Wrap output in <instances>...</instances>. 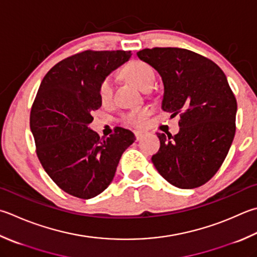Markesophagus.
Wrapping results in <instances>:
<instances>
[{"label": "esophagus", "mask_w": 257, "mask_h": 257, "mask_svg": "<svg viewBox=\"0 0 257 257\" xmlns=\"http://www.w3.org/2000/svg\"><path fill=\"white\" fill-rule=\"evenodd\" d=\"M134 134H135V138H137L138 141H140V140L143 139L144 137H147L148 132L147 131H135Z\"/></svg>", "instance_id": "1"}]
</instances>
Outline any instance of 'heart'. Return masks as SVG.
<instances>
[{
  "mask_svg": "<svg viewBox=\"0 0 257 257\" xmlns=\"http://www.w3.org/2000/svg\"><path fill=\"white\" fill-rule=\"evenodd\" d=\"M124 76L138 86L140 89L144 90L148 87L153 86L154 83V70L147 62L141 60L131 61L124 68ZM99 97L101 101H108L113 94V79L112 77H106L99 85ZM148 108H137L128 112L124 116L126 123L133 126H143L147 122L149 115Z\"/></svg>",
  "mask_w": 257,
  "mask_h": 257,
  "instance_id": "1",
  "label": "heart"
}]
</instances>
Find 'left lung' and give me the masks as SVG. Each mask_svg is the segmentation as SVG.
Segmentation results:
<instances>
[{"label": "left lung", "instance_id": "obj_1", "mask_svg": "<svg viewBox=\"0 0 257 257\" xmlns=\"http://www.w3.org/2000/svg\"><path fill=\"white\" fill-rule=\"evenodd\" d=\"M137 55L161 76V108L181 117L174 137L158 134L161 147L152 157L154 167L174 187H200L218 171L236 131L237 103L224 71L180 48L143 49Z\"/></svg>", "mask_w": 257, "mask_h": 257}]
</instances>
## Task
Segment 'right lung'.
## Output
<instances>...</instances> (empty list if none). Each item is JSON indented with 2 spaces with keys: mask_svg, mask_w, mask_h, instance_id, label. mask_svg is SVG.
<instances>
[{
  "mask_svg": "<svg viewBox=\"0 0 257 257\" xmlns=\"http://www.w3.org/2000/svg\"><path fill=\"white\" fill-rule=\"evenodd\" d=\"M131 51L87 50L58 62L39 87L30 128L43 169L71 196L90 199L113 181L116 168L135 135L116 127L99 138L89 124L101 106L99 85L130 60Z\"/></svg>",
  "mask_w": 257,
  "mask_h": 257,
  "instance_id": "add662e5",
  "label": "right lung"
}]
</instances>
